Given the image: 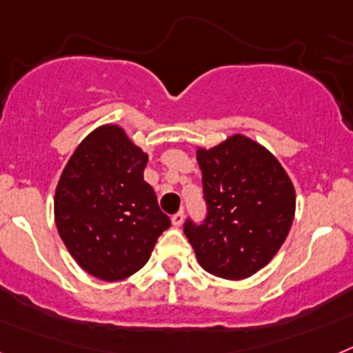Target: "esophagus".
Instances as JSON below:
<instances>
[{
	"mask_svg": "<svg viewBox=\"0 0 353 353\" xmlns=\"http://www.w3.org/2000/svg\"><path fill=\"white\" fill-rule=\"evenodd\" d=\"M183 221H185V212H183V210H179V212L172 215V224H174V226H181Z\"/></svg>",
	"mask_w": 353,
	"mask_h": 353,
	"instance_id": "34e87169",
	"label": "esophagus"
}]
</instances>
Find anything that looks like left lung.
<instances>
[{
  "instance_id": "8db88e82",
  "label": "left lung",
  "mask_w": 353,
  "mask_h": 353,
  "mask_svg": "<svg viewBox=\"0 0 353 353\" xmlns=\"http://www.w3.org/2000/svg\"><path fill=\"white\" fill-rule=\"evenodd\" d=\"M206 217L185 221L204 271L242 280L268 265L294 219L296 194L287 172L262 145L235 134L197 150Z\"/></svg>"
}]
</instances>
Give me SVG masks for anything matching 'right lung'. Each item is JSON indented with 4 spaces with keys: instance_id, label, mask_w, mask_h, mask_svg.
<instances>
[{
    "instance_id": "add662e5",
    "label": "right lung",
    "mask_w": 353,
    "mask_h": 353,
    "mask_svg": "<svg viewBox=\"0 0 353 353\" xmlns=\"http://www.w3.org/2000/svg\"><path fill=\"white\" fill-rule=\"evenodd\" d=\"M147 154L117 125L82 141L55 190V224L71 256L93 276L117 282L150 259L170 219L143 179Z\"/></svg>"
}]
</instances>
